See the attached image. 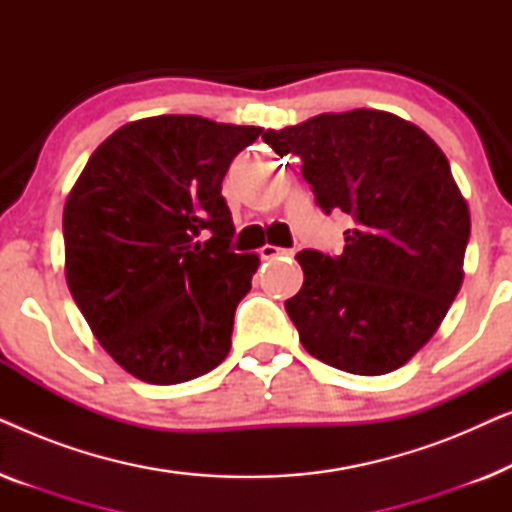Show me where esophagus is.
<instances>
[{
    "instance_id": "1",
    "label": "esophagus",
    "mask_w": 512,
    "mask_h": 512,
    "mask_svg": "<svg viewBox=\"0 0 512 512\" xmlns=\"http://www.w3.org/2000/svg\"><path fill=\"white\" fill-rule=\"evenodd\" d=\"M293 251L291 249H282V247H275V244H263L261 247V256L265 261H270V258H277V256H291Z\"/></svg>"
}]
</instances>
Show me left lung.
I'll list each match as a JSON object with an SVG mask.
<instances>
[{"label":"left lung","instance_id":"8db88e82","mask_svg":"<svg viewBox=\"0 0 512 512\" xmlns=\"http://www.w3.org/2000/svg\"><path fill=\"white\" fill-rule=\"evenodd\" d=\"M277 156L303 158L326 214L345 212V251L303 249L305 282L286 300L314 359L354 375L401 368L433 338L464 282L466 198L440 146L380 109L319 114L265 130Z\"/></svg>","mask_w":512,"mask_h":512}]
</instances>
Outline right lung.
<instances>
[{
  "instance_id": "1",
  "label": "right lung",
  "mask_w": 512,
  "mask_h": 512,
  "mask_svg": "<svg viewBox=\"0 0 512 512\" xmlns=\"http://www.w3.org/2000/svg\"><path fill=\"white\" fill-rule=\"evenodd\" d=\"M261 132L202 116L139 118L97 146L69 191L67 286L97 342L137 380L188 382L228 356L261 258L230 251L221 181Z\"/></svg>"
}]
</instances>
